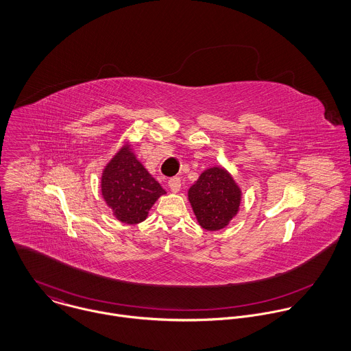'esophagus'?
<instances>
[{
	"mask_svg": "<svg viewBox=\"0 0 351 351\" xmlns=\"http://www.w3.org/2000/svg\"><path fill=\"white\" fill-rule=\"evenodd\" d=\"M167 186H169V189H170L173 193H177V192L181 189V180H180L178 177H173V178L169 180Z\"/></svg>",
	"mask_w": 351,
	"mask_h": 351,
	"instance_id": "1",
	"label": "esophagus"
}]
</instances>
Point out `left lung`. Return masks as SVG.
<instances>
[{
	"instance_id": "left-lung-1",
	"label": "left lung",
	"mask_w": 351,
	"mask_h": 351,
	"mask_svg": "<svg viewBox=\"0 0 351 351\" xmlns=\"http://www.w3.org/2000/svg\"><path fill=\"white\" fill-rule=\"evenodd\" d=\"M188 200L201 227L219 231L238 215L242 189L226 167L216 165L201 173L188 191Z\"/></svg>"
}]
</instances>
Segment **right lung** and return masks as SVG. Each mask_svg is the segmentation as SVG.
Here are the masks:
<instances>
[{"label":"right lung","mask_w":351,"mask_h":351,"mask_svg":"<svg viewBox=\"0 0 351 351\" xmlns=\"http://www.w3.org/2000/svg\"><path fill=\"white\" fill-rule=\"evenodd\" d=\"M101 196L113 216L124 224H139L149 217L151 206L166 191L136 158L132 142L125 139L104 166Z\"/></svg>","instance_id":"add662e5"}]
</instances>
